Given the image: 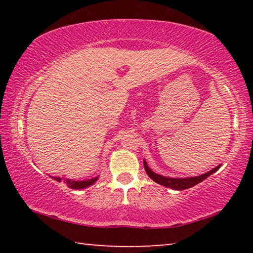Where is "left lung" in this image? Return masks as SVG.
Instances as JSON below:
<instances>
[{
	"mask_svg": "<svg viewBox=\"0 0 253 253\" xmlns=\"http://www.w3.org/2000/svg\"><path fill=\"white\" fill-rule=\"evenodd\" d=\"M145 169H146V172L149 175V176L152 177V179L154 181L162 184V185H165V186H169V187H173V188H178V190H181V188H187L192 185H194V184L199 183L202 181L203 178H205L207 176H209L210 174H211L213 170L211 172H209L207 174H203L201 175V176H196V177H187V178H173V177H165V176H162V175H158L155 174L148 169V166L146 165V162H145Z\"/></svg>",
	"mask_w": 253,
	"mask_h": 253,
	"instance_id": "left-lung-1",
	"label": "left lung"
}]
</instances>
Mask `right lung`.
<instances>
[{"instance_id": "1", "label": "right lung", "mask_w": 253, "mask_h": 253, "mask_svg": "<svg viewBox=\"0 0 253 253\" xmlns=\"http://www.w3.org/2000/svg\"><path fill=\"white\" fill-rule=\"evenodd\" d=\"M57 181H61L62 178L60 177H54ZM96 181V178H91V179H87V181H72V179H66V183L69 184L70 187H74V188H84V187H88L89 185H91V184Z\"/></svg>"}]
</instances>
